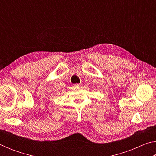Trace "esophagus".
<instances>
[{"label":"esophagus","mask_w":156,"mask_h":156,"mask_svg":"<svg viewBox=\"0 0 156 156\" xmlns=\"http://www.w3.org/2000/svg\"><path fill=\"white\" fill-rule=\"evenodd\" d=\"M80 86H81L80 84H74L75 87H80Z\"/></svg>","instance_id":"1"}]
</instances>
